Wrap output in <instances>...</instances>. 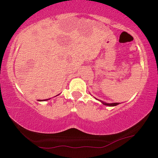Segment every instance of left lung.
<instances>
[{
	"label": "left lung",
	"instance_id": "1",
	"mask_svg": "<svg viewBox=\"0 0 158 158\" xmlns=\"http://www.w3.org/2000/svg\"><path fill=\"white\" fill-rule=\"evenodd\" d=\"M101 102H102L103 105H106V106H117L119 104V103H105L102 102V101H101Z\"/></svg>",
	"mask_w": 158,
	"mask_h": 158
}]
</instances>
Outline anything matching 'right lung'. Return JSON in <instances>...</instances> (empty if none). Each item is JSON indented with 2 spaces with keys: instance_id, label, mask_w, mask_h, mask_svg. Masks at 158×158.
I'll list each match as a JSON object with an SVG mask.
<instances>
[{
  "instance_id": "add662e5",
  "label": "right lung",
  "mask_w": 158,
  "mask_h": 158,
  "mask_svg": "<svg viewBox=\"0 0 158 158\" xmlns=\"http://www.w3.org/2000/svg\"><path fill=\"white\" fill-rule=\"evenodd\" d=\"M49 98H48V99H44V100H40V102H42V101H48V100H49ZM40 101H39V102H40Z\"/></svg>"
}]
</instances>
